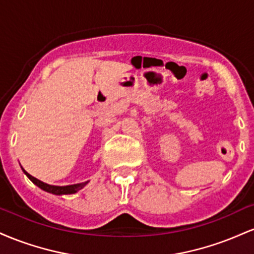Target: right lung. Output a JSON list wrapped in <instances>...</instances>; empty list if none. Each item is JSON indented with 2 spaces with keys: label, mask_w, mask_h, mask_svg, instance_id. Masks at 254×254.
Segmentation results:
<instances>
[{
  "label": "right lung",
  "mask_w": 254,
  "mask_h": 254,
  "mask_svg": "<svg viewBox=\"0 0 254 254\" xmlns=\"http://www.w3.org/2000/svg\"><path fill=\"white\" fill-rule=\"evenodd\" d=\"M22 168V167H21ZM24 173L27 176L28 179L31 180L34 185H37L38 188L42 189V190L49 192V193L56 194V196H62V194H74L76 193L77 191H80L81 189H83L84 186L87 185L89 182H84V183H80V184H74V185H66V186H56V185H49V184L40 182L39 179L37 178L32 177L30 173H27L24 168H22Z\"/></svg>",
  "instance_id": "right-lung-1"
}]
</instances>
